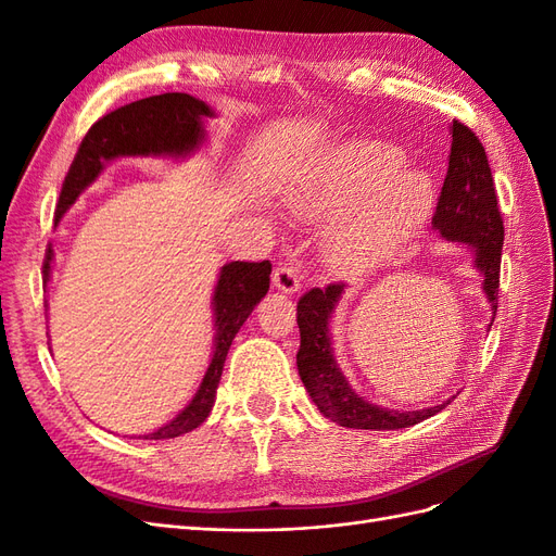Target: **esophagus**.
<instances>
[{"label": "esophagus", "mask_w": 556, "mask_h": 556, "mask_svg": "<svg viewBox=\"0 0 556 556\" xmlns=\"http://www.w3.org/2000/svg\"><path fill=\"white\" fill-rule=\"evenodd\" d=\"M274 287L282 294H296L299 287H301V278H299V269L296 266H278L274 271Z\"/></svg>", "instance_id": "obj_1"}]
</instances>
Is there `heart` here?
Returning <instances> with one entry per match:
<instances>
[{
  "label": "heart",
  "instance_id": "heart-1",
  "mask_svg": "<svg viewBox=\"0 0 556 556\" xmlns=\"http://www.w3.org/2000/svg\"><path fill=\"white\" fill-rule=\"evenodd\" d=\"M287 206L301 220L338 216L321 241L324 260L336 274L361 278L416 239L432 216L434 190L424 172L402 167L397 149L350 142L290 190Z\"/></svg>",
  "mask_w": 556,
  "mask_h": 556
}]
</instances>
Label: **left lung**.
Here are the masks:
<instances>
[{
  "instance_id": "1",
  "label": "left lung",
  "mask_w": 556,
  "mask_h": 556,
  "mask_svg": "<svg viewBox=\"0 0 556 556\" xmlns=\"http://www.w3.org/2000/svg\"><path fill=\"white\" fill-rule=\"evenodd\" d=\"M437 235L471 248L476 271L481 274V290L490 303L492 319L496 315V294H500V269L504 245V220L496 202L492 172L485 149L476 132L460 122L451 124V154L442 195L432 216ZM344 285H329L327 290H311L296 305V324L301 331V348L296 368L305 391L311 393L317 409L333 424L354 430H400L420 424L442 412L451 400L437 407L416 412H397L361 397L348 377L342 375L333 356L331 319L340 303Z\"/></svg>"
}]
</instances>
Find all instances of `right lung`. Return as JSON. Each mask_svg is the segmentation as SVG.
I'll return each instance as SVG.
<instances>
[{
  "label": "right lung",
  "instance_id": "right-lung-1",
  "mask_svg": "<svg viewBox=\"0 0 556 556\" xmlns=\"http://www.w3.org/2000/svg\"><path fill=\"white\" fill-rule=\"evenodd\" d=\"M216 112L190 93H161L105 114L85 136L62 186L54 216L56 225L85 190L99 179L105 163L117 159H188L206 142L204 119ZM54 251L48 245L43 282H50ZM271 262L225 264L212 296L214 354L193 400L163 428L140 434L142 439H175L202 426L216 402L225 358L248 315L269 292Z\"/></svg>",
  "mask_w": 556,
  "mask_h": 556
}]
</instances>
